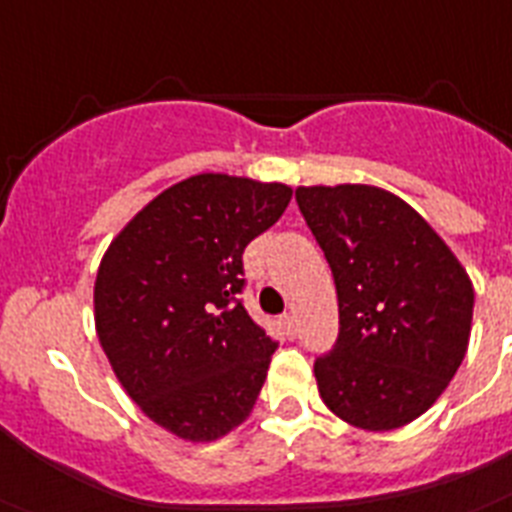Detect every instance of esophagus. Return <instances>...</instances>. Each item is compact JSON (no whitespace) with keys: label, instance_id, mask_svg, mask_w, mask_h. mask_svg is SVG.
<instances>
[{"label":"esophagus","instance_id":"1","mask_svg":"<svg viewBox=\"0 0 512 512\" xmlns=\"http://www.w3.org/2000/svg\"><path fill=\"white\" fill-rule=\"evenodd\" d=\"M281 322H283V333H286V336L289 338H296V333H299V320H296V315H283L281 317Z\"/></svg>","mask_w":512,"mask_h":512}]
</instances>
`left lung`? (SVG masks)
<instances>
[{"label":"left lung","mask_w":512,"mask_h":512,"mask_svg":"<svg viewBox=\"0 0 512 512\" xmlns=\"http://www.w3.org/2000/svg\"><path fill=\"white\" fill-rule=\"evenodd\" d=\"M296 205L338 294V338L315 362L322 401L369 432L414 422L466 356V270L409 203L380 187H299Z\"/></svg>","instance_id":"8db88e82"}]
</instances>
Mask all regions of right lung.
Listing matches in <instances>:
<instances>
[{
	"instance_id": "add662e5",
	"label": "right lung",
	"mask_w": 512,
	"mask_h": 512,
	"mask_svg": "<svg viewBox=\"0 0 512 512\" xmlns=\"http://www.w3.org/2000/svg\"><path fill=\"white\" fill-rule=\"evenodd\" d=\"M291 200L286 184L197 174L150 200L103 255L96 330L132 401L210 442L255 406L278 343L247 315L244 247Z\"/></svg>"
}]
</instances>
